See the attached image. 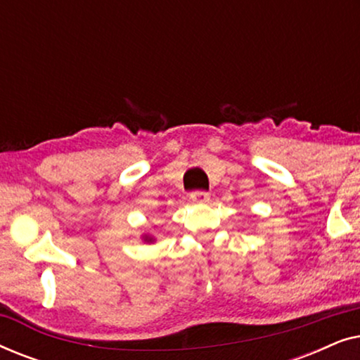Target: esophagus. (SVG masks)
Listing matches in <instances>:
<instances>
[{"label": "esophagus", "mask_w": 360, "mask_h": 360, "mask_svg": "<svg viewBox=\"0 0 360 360\" xmlns=\"http://www.w3.org/2000/svg\"><path fill=\"white\" fill-rule=\"evenodd\" d=\"M190 198H191V201H193V203H206V201H210V193H208V191L196 190L190 195Z\"/></svg>", "instance_id": "1"}]
</instances>
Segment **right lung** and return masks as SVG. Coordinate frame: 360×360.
Here are the masks:
<instances>
[{"mask_svg": "<svg viewBox=\"0 0 360 360\" xmlns=\"http://www.w3.org/2000/svg\"><path fill=\"white\" fill-rule=\"evenodd\" d=\"M144 240H146V243H152V240H154V238H150V236H144Z\"/></svg>", "mask_w": 360, "mask_h": 360, "instance_id": "1", "label": "right lung"}]
</instances>
